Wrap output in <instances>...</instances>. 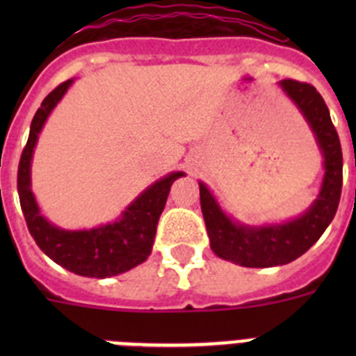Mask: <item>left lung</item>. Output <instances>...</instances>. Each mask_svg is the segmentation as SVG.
I'll return each instance as SVG.
<instances>
[{
    "label": "left lung",
    "instance_id": "left-lung-1",
    "mask_svg": "<svg viewBox=\"0 0 356 356\" xmlns=\"http://www.w3.org/2000/svg\"><path fill=\"white\" fill-rule=\"evenodd\" d=\"M280 87L298 106L323 153V184L314 203L301 216L275 225L251 226L235 221L200 181L201 212L210 248L222 260L242 267H275L292 262L319 241L337 212L342 191V149L325 99L310 83L282 80Z\"/></svg>",
    "mask_w": 356,
    "mask_h": 356
}]
</instances>
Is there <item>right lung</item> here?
<instances>
[{"mask_svg":"<svg viewBox=\"0 0 356 356\" xmlns=\"http://www.w3.org/2000/svg\"><path fill=\"white\" fill-rule=\"evenodd\" d=\"M64 81L44 97L42 105L31 119L30 137L19 160L17 193L24 219L37 246L53 262L67 271L89 278H110L127 273L149 257L155 241L156 225L162 213L172 181L185 172H169L140 193L114 222L90 229H64L49 222L40 213L31 193V159L44 122L72 85Z\"/></svg>","mask_w":356,"mask_h":356,"instance_id":"right-lung-1","label":"right lung"}]
</instances>
